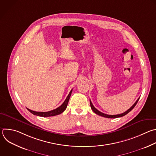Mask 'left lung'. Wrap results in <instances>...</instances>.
<instances>
[{
  "label": "left lung",
  "instance_id": "1",
  "mask_svg": "<svg viewBox=\"0 0 156 156\" xmlns=\"http://www.w3.org/2000/svg\"><path fill=\"white\" fill-rule=\"evenodd\" d=\"M140 99V97L137 99V100L135 101V103H134V104L128 110H127L126 112L123 113H121V114H119V115H107V114H105V113H103L101 112H100V111H98V110H97L94 107V105H92V103L91 102V101L90 100V107H91V109L97 115H99V116H103V117H105V118H119V117H122L124 116H125L126 115H127V113H129L135 107V105H136V103L138 102V101Z\"/></svg>",
  "mask_w": 156,
  "mask_h": 156
}]
</instances>
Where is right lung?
I'll return each mask as SVG.
<instances>
[{
	"label": "right lung",
	"mask_w": 156,
	"mask_h": 156,
	"mask_svg": "<svg viewBox=\"0 0 156 156\" xmlns=\"http://www.w3.org/2000/svg\"><path fill=\"white\" fill-rule=\"evenodd\" d=\"M72 89L70 90V93L69 94L68 96L67 97L66 99L65 100V101H64V103L62 104L58 108H56L55 110H51L49 112H35V111H32L30 110L28 108H27L31 113H32L34 115L36 116H41V117H49V116H56V115H58L61 113H62V112H64L66 109L67 108V105H68V103L70 97V95L72 94Z\"/></svg>",
	"instance_id": "obj_1"
}]
</instances>
